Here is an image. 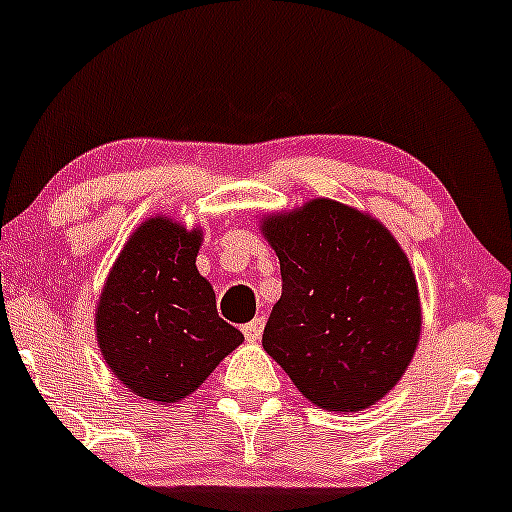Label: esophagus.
Listing matches in <instances>:
<instances>
[{
    "mask_svg": "<svg viewBox=\"0 0 512 512\" xmlns=\"http://www.w3.org/2000/svg\"><path fill=\"white\" fill-rule=\"evenodd\" d=\"M263 326H266V319L263 317H256L254 321H249V324L244 326V338L246 341H258V338H261V333H263Z\"/></svg>",
    "mask_w": 512,
    "mask_h": 512,
    "instance_id": "1",
    "label": "esophagus"
}]
</instances>
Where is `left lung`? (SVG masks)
<instances>
[{
  "instance_id": "left-lung-1",
  "label": "left lung",
  "mask_w": 512,
  "mask_h": 512,
  "mask_svg": "<svg viewBox=\"0 0 512 512\" xmlns=\"http://www.w3.org/2000/svg\"><path fill=\"white\" fill-rule=\"evenodd\" d=\"M283 295L263 348L312 404L363 411L404 375L421 336L411 263L380 222L319 198L263 220Z\"/></svg>"
}]
</instances>
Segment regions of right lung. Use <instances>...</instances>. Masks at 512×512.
Here are the masks:
<instances>
[{
  "label": "right lung",
  "instance_id": "right-lung-1",
  "mask_svg": "<svg viewBox=\"0 0 512 512\" xmlns=\"http://www.w3.org/2000/svg\"><path fill=\"white\" fill-rule=\"evenodd\" d=\"M200 229L152 217L137 227L103 285L96 338L125 387L174 404L203 384L244 341L220 319L215 292L195 268Z\"/></svg>",
  "mask_w": 512,
  "mask_h": 512
}]
</instances>
